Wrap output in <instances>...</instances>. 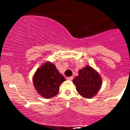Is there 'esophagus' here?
I'll return each mask as SVG.
<instances>
[{
	"instance_id": "34e87169",
	"label": "esophagus",
	"mask_w": 130,
	"mask_h": 130,
	"mask_svg": "<svg viewBox=\"0 0 130 130\" xmlns=\"http://www.w3.org/2000/svg\"><path fill=\"white\" fill-rule=\"evenodd\" d=\"M67 79L69 80H73V77H67Z\"/></svg>"
}]
</instances>
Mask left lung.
<instances>
[{"label":"left lung","instance_id":"left-lung-1","mask_svg":"<svg viewBox=\"0 0 130 130\" xmlns=\"http://www.w3.org/2000/svg\"><path fill=\"white\" fill-rule=\"evenodd\" d=\"M73 82L78 94L85 98H92L100 89L102 79L99 74L91 67L87 66L79 70Z\"/></svg>","mask_w":130,"mask_h":130}]
</instances>
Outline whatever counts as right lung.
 <instances>
[{
	"instance_id": "add662e5",
	"label": "right lung",
	"mask_w": 130,
	"mask_h": 130,
	"mask_svg": "<svg viewBox=\"0 0 130 130\" xmlns=\"http://www.w3.org/2000/svg\"><path fill=\"white\" fill-rule=\"evenodd\" d=\"M32 80L36 91L46 99L55 96L58 93L61 84L65 80L55 65L49 61L36 70Z\"/></svg>"
}]
</instances>
